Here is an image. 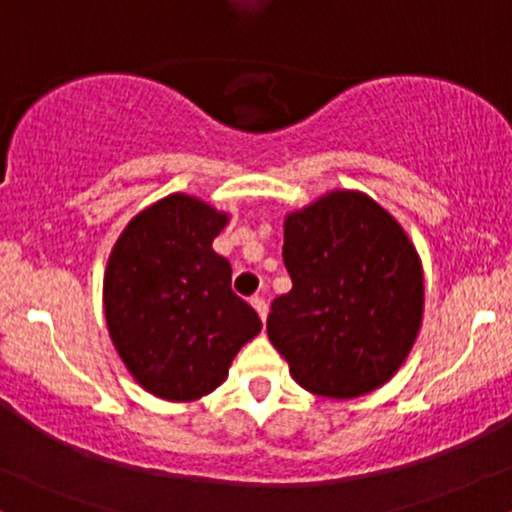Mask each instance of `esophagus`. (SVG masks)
Wrapping results in <instances>:
<instances>
[{"mask_svg": "<svg viewBox=\"0 0 512 512\" xmlns=\"http://www.w3.org/2000/svg\"><path fill=\"white\" fill-rule=\"evenodd\" d=\"M251 305H254V310L258 312V317H261L263 322H266V317H268V302L261 298V295H254V298H251Z\"/></svg>", "mask_w": 512, "mask_h": 512, "instance_id": "esophagus-1", "label": "esophagus"}]
</instances>
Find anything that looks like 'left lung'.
I'll return each instance as SVG.
<instances>
[{
    "instance_id": "8db88e82",
    "label": "left lung",
    "mask_w": 512,
    "mask_h": 512,
    "mask_svg": "<svg viewBox=\"0 0 512 512\" xmlns=\"http://www.w3.org/2000/svg\"><path fill=\"white\" fill-rule=\"evenodd\" d=\"M293 290L273 300L268 339L290 376L324 398L381 388L422 324V263L405 229L359 190H332L285 217Z\"/></svg>"
}]
</instances>
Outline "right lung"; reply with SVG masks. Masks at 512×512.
Returning a JSON list of instances; mask_svg holds the SVG:
<instances>
[{"mask_svg": "<svg viewBox=\"0 0 512 512\" xmlns=\"http://www.w3.org/2000/svg\"><path fill=\"white\" fill-rule=\"evenodd\" d=\"M227 212L183 192L153 202L119 234L104 271V317L114 349L141 388L190 403L227 381L261 332L232 290V266L212 249Z\"/></svg>", "mask_w": 512, "mask_h": 512, "instance_id": "1", "label": "right lung"}]
</instances>
